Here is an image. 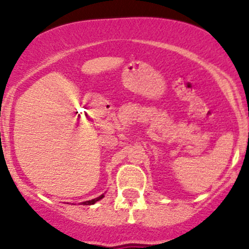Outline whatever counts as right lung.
<instances>
[{"instance_id":"right-lung-1","label":"right lung","mask_w":249,"mask_h":249,"mask_svg":"<svg viewBox=\"0 0 249 249\" xmlns=\"http://www.w3.org/2000/svg\"><path fill=\"white\" fill-rule=\"evenodd\" d=\"M104 197H105V194H102V195H100L99 197H95V199L89 200V201H84V202L80 203V205H94V203H96L97 201H100V200L104 199Z\"/></svg>"}]
</instances>
